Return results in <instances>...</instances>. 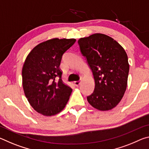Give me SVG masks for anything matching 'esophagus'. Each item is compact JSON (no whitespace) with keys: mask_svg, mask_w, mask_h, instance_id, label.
I'll use <instances>...</instances> for the list:
<instances>
[{"mask_svg":"<svg viewBox=\"0 0 149 149\" xmlns=\"http://www.w3.org/2000/svg\"><path fill=\"white\" fill-rule=\"evenodd\" d=\"M81 84V80H78V81H74V85L75 86H78V85H79Z\"/></svg>","mask_w":149,"mask_h":149,"instance_id":"esophagus-1","label":"esophagus"}]
</instances>
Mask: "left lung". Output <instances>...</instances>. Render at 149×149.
Here are the masks:
<instances>
[{"mask_svg":"<svg viewBox=\"0 0 149 149\" xmlns=\"http://www.w3.org/2000/svg\"><path fill=\"white\" fill-rule=\"evenodd\" d=\"M78 44L95 80V89L87 97L88 102L99 110L112 109L127 87L130 65L125 50L115 40L101 33L81 38Z\"/></svg>","mask_w":149,"mask_h":149,"instance_id":"8db88e82","label":"left lung"}]
</instances>
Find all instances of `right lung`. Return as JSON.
<instances>
[{"label": "right lung", "mask_w": 149, "mask_h": 149, "mask_svg": "<svg viewBox=\"0 0 149 149\" xmlns=\"http://www.w3.org/2000/svg\"><path fill=\"white\" fill-rule=\"evenodd\" d=\"M75 39L57 38L37 45L27 56L22 82L29 104L39 114L50 116L64 109L72 89L63 84L59 66L62 56Z\"/></svg>", "instance_id": "right-lung-1"}]
</instances>
